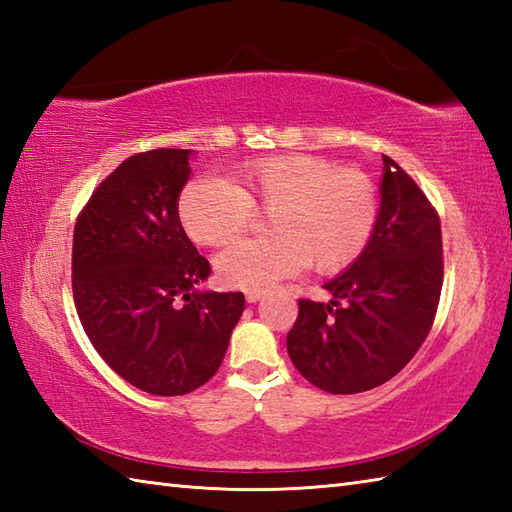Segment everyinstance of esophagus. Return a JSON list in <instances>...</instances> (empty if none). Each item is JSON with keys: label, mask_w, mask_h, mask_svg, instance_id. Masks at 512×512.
Here are the masks:
<instances>
[{"label": "esophagus", "mask_w": 512, "mask_h": 512, "mask_svg": "<svg viewBox=\"0 0 512 512\" xmlns=\"http://www.w3.org/2000/svg\"><path fill=\"white\" fill-rule=\"evenodd\" d=\"M259 299H262V292H255V290H248L246 292V301L248 303H257Z\"/></svg>", "instance_id": "34e87169"}]
</instances>
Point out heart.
Listing matches in <instances>:
<instances>
[{
    "instance_id": "heart-1",
    "label": "heart",
    "mask_w": 512,
    "mask_h": 512,
    "mask_svg": "<svg viewBox=\"0 0 512 512\" xmlns=\"http://www.w3.org/2000/svg\"><path fill=\"white\" fill-rule=\"evenodd\" d=\"M253 209L273 211L270 239H242L215 257L228 288L266 290L303 266L339 273L363 253L378 220V191L365 173L334 162L286 154L239 165L231 182L204 176L189 182L178 213L202 246H220L248 226Z\"/></svg>"
}]
</instances>
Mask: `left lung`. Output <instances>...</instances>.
<instances>
[{"mask_svg": "<svg viewBox=\"0 0 512 512\" xmlns=\"http://www.w3.org/2000/svg\"><path fill=\"white\" fill-rule=\"evenodd\" d=\"M323 288L299 301L286 336L303 378L330 394H358L394 378L427 339L442 290V231L429 200L398 162L383 156L372 239Z\"/></svg>", "mask_w": 512, "mask_h": 512, "instance_id": "1", "label": "left lung"}]
</instances>
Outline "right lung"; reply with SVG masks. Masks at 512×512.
<instances>
[{
    "label": "right lung",
    "instance_id": "obj_1",
    "mask_svg": "<svg viewBox=\"0 0 512 512\" xmlns=\"http://www.w3.org/2000/svg\"><path fill=\"white\" fill-rule=\"evenodd\" d=\"M191 149L127 158L94 191L72 244L74 306L94 350L129 385L182 396L220 369L242 292L198 288L211 266L180 222Z\"/></svg>",
    "mask_w": 512,
    "mask_h": 512
}]
</instances>
